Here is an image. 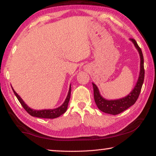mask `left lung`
<instances>
[{
  "label": "left lung",
  "mask_w": 156,
  "mask_h": 156,
  "mask_svg": "<svg viewBox=\"0 0 156 156\" xmlns=\"http://www.w3.org/2000/svg\"><path fill=\"white\" fill-rule=\"evenodd\" d=\"M130 40L134 44V46L137 48L138 53L140 54V71L137 83H136L134 88L130 91L129 94L125 96V97L119 98V99L107 100L101 95L97 86L94 83H92L94 88V98L96 104L97 105L98 109L105 113L110 114V115H118V114L127 110L130 106L134 105L136 101L137 100L138 97H139L141 89H142L144 79V57H143L142 50H141V48L138 46L137 43L136 42L135 39H130Z\"/></svg>",
  "instance_id": "obj_1"
}]
</instances>
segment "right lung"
<instances>
[{"label": "right lung", "instance_id": "right-lung-1", "mask_svg": "<svg viewBox=\"0 0 156 156\" xmlns=\"http://www.w3.org/2000/svg\"><path fill=\"white\" fill-rule=\"evenodd\" d=\"M12 89L14 91V94H15V96H16L17 99L19 100L21 105L23 106V108L26 110V112H28L29 115L33 116V117H39V118H45V119H55L60 117V116H61L62 114L65 113L66 111V110H67L68 104H69V99H70V96H71V85H70V87H69L67 96H66L65 102L62 103V105L57 108H54V109H48V110L46 109V110H38L32 109V108H30L28 105H26V103H25L23 100L20 97V96L18 95V94L14 91L13 87H12Z\"/></svg>", "mask_w": 156, "mask_h": 156}]
</instances>
